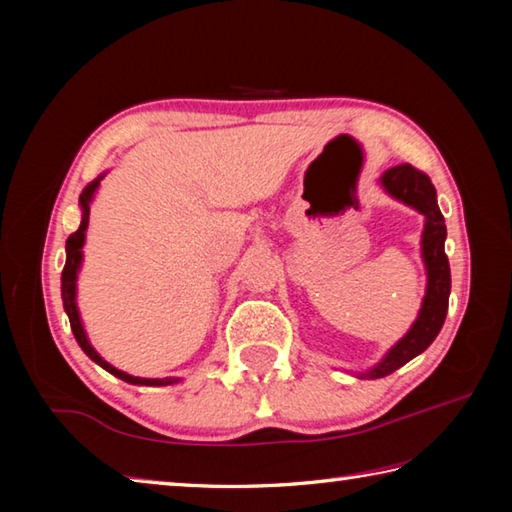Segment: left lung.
I'll use <instances>...</instances> for the list:
<instances>
[{
  "instance_id": "1",
  "label": "left lung",
  "mask_w": 512,
  "mask_h": 512,
  "mask_svg": "<svg viewBox=\"0 0 512 512\" xmlns=\"http://www.w3.org/2000/svg\"><path fill=\"white\" fill-rule=\"evenodd\" d=\"M381 187L397 201L411 205L413 210L424 214L422 259L424 266H427V293H424L418 320L411 325L404 339L397 341L375 368L361 372V379H379L391 375V372L427 350L445 323L449 291H452L449 259L445 255V216L440 214L436 187L431 185V178L427 173L411 167V164H397V167L388 169L381 176Z\"/></svg>"
}]
</instances>
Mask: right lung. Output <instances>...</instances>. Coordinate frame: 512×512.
Listing matches in <instances>:
<instances>
[{"label":"right lung","instance_id":"obj_1","mask_svg":"<svg viewBox=\"0 0 512 512\" xmlns=\"http://www.w3.org/2000/svg\"><path fill=\"white\" fill-rule=\"evenodd\" d=\"M101 178H103V176H99L97 180H92V183L81 192L79 203H81V210H83V219H81L79 230L72 232V235H69V239H67V244H65L67 262H65V268H63V275H60V289H63V307H65L67 316H69V325H72L74 339L79 341L81 350H83L85 354H88V357H90L94 363H99V366H101L103 370H108L110 375H115V377H119V379L128 381V384H137V386H169V384H176L178 379H173V377H164V379H142V377L126 375V372H121V370H117L115 366H110L108 361H103V359L99 357V354H97V350H94L92 345H90L88 336H85V329H83L81 316H79V307H76V275H79L81 259H83L81 248H83V244H85V230H88V221H90V203H92L94 192H97V187H99V183H101Z\"/></svg>","mask_w":512,"mask_h":512}]
</instances>
